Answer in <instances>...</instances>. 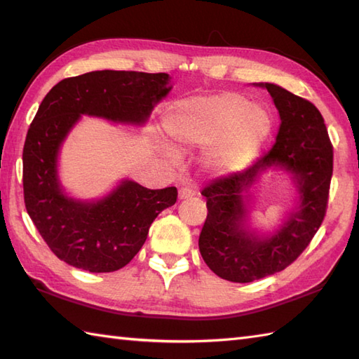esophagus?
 <instances>
[{"label":"esophagus","instance_id":"34e87169","mask_svg":"<svg viewBox=\"0 0 359 359\" xmlns=\"http://www.w3.org/2000/svg\"><path fill=\"white\" fill-rule=\"evenodd\" d=\"M194 196V191L191 188H188V187H184V188H180L179 189V199H189V197H193Z\"/></svg>","mask_w":359,"mask_h":359}]
</instances>
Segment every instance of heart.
<instances>
[{"mask_svg": "<svg viewBox=\"0 0 359 359\" xmlns=\"http://www.w3.org/2000/svg\"><path fill=\"white\" fill-rule=\"evenodd\" d=\"M165 131L180 151L210 148L207 165L215 171H233L247 165L271 131V118L262 106L226 90L193 97L174 104L163 120ZM168 158L177 151L166 147Z\"/></svg>", "mask_w": 359, "mask_h": 359, "instance_id": "b5f03b06", "label": "heart"}]
</instances>
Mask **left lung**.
Returning a JSON list of instances; mask_svg holds the SVG:
<instances>
[{
    "label": "left lung",
    "instance_id": "obj_1",
    "mask_svg": "<svg viewBox=\"0 0 359 359\" xmlns=\"http://www.w3.org/2000/svg\"><path fill=\"white\" fill-rule=\"evenodd\" d=\"M259 86L269 90L279 111L276 143L247 170L222 175L202 189L208 215L199 236L201 255L219 278L231 282L270 276L301 256L325 217L333 174V147L316 106L271 83ZM270 165L295 175L302 205L276 235L259 240L243 228L241 193Z\"/></svg>",
    "mask_w": 359,
    "mask_h": 359
}]
</instances>
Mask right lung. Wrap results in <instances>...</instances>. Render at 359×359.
I'll return each mask as SVG.
<instances>
[{"label": "right lung", "mask_w": 359, "mask_h": 359, "mask_svg": "<svg viewBox=\"0 0 359 359\" xmlns=\"http://www.w3.org/2000/svg\"><path fill=\"white\" fill-rule=\"evenodd\" d=\"M170 75L95 71L65 79L44 97L22 148V189L27 215L60 261L90 273L120 270L139 253L160 211L177 201V189H148L126 180L103 201L65 196L57 156L81 114L140 125L170 93Z\"/></svg>", "instance_id": "obj_1"}]
</instances>
